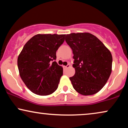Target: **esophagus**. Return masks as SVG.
I'll use <instances>...</instances> for the list:
<instances>
[{"label": "esophagus", "instance_id": "1", "mask_svg": "<svg viewBox=\"0 0 128 128\" xmlns=\"http://www.w3.org/2000/svg\"><path fill=\"white\" fill-rule=\"evenodd\" d=\"M70 64H68L66 66H63V68L65 69V70H66L67 68H70Z\"/></svg>", "mask_w": 128, "mask_h": 128}]
</instances>
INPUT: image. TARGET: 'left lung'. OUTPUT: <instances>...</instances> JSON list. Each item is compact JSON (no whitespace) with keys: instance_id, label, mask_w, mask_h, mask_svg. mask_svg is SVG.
Masks as SVG:
<instances>
[{"instance_id":"8db88e82","label":"left lung","mask_w":128,"mask_h":128,"mask_svg":"<svg viewBox=\"0 0 128 128\" xmlns=\"http://www.w3.org/2000/svg\"><path fill=\"white\" fill-rule=\"evenodd\" d=\"M66 42L74 54V76L70 77L73 88L83 95H91L104 87L112 71L110 51L95 36L89 33H71Z\"/></svg>"}]
</instances>
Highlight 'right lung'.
Returning a JSON list of instances; mask_svg holds the SVG:
<instances>
[{"label": "right lung", "instance_id": "add662e5", "mask_svg": "<svg viewBox=\"0 0 128 128\" xmlns=\"http://www.w3.org/2000/svg\"><path fill=\"white\" fill-rule=\"evenodd\" d=\"M66 34L35 35L27 42L18 58L20 76L32 92L52 94L57 89L63 69L58 65L56 52Z\"/></svg>", "mask_w": 128, "mask_h": 128}]
</instances>
